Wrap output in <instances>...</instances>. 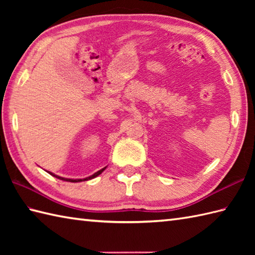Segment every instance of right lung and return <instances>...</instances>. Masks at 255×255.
Returning a JSON list of instances; mask_svg holds the SVG:
<instances>
[{
	"mask_svg": "<svg viewBox=\"0 0 255 255\" xmlns=\"http://www.w3.org/2000/svg\"><path fill=\"white\" fill-rule=\"evenodd\" d=\"M106 169V167H104V169H102V170H100V171H97L96 173H94L93 175H91V176H89V177H85V178H79V180H73V178H66V177H61V176H58V175H56V174H53V173H51V172H48L49 173L50 175H52V176H55V177H57V178H59V180H62V181H66V182H72V183H78V182H82V181H88V180H91V178H94V177H96L97 175H100L101 173L104 171Z\"/></svg>",
	"mask_w": 255,
	"mask_h": 255,
	"instance_id": "add662e5",
	"label": "right lung"
}]
</instances>
